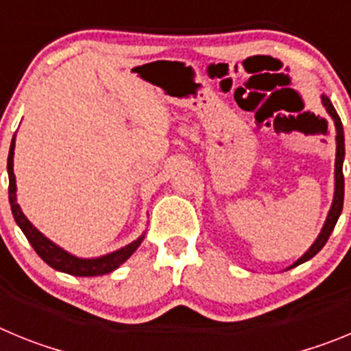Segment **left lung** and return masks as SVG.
<instances>
[{"label":"left lung","mask_w":351,"mask_h":351,"mask_svg":"<svg viewBox=\"0 0 351 351\" xmlns=\"http://www.w3.org/2000/svg\"><path fill=\"white\" fill-rule=\"evenodd\" d=\"M322 104L324 107L327 108L328 116L334 119V126H336V170H334V178H336V190H334V200H332V207L328 210V216L325 219V225L322 228L320 235L316 237V241L313 243V246L309 247L299 260H297L291 267H295V265H300V263L308 262L309 258L318 253L322 247L325 246V243L328 241L330 234H332L334 226H336L337 219H339V214L343 210V200H345V176H343V160H345V133H343V123H341L339 116H337L336 108L334 105L330 104L327 96L322 95Z\"/></svg>","instance_id":"left-lung-1"}]
</instances>
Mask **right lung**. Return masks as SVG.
I'll use <instances>...</instances> for the list:
<instances>
[{
  "mask_svg": "<svg viewBox=\"0 0 351 351\" xmlns=\"http://www.w3.org/2000/svg\"><path fill=\"white\" fill-rule=\"evenodd\" d=\"M14 149H15V137L12 138L10 144V153H8V163H6V169H8V200H10L12 214H14V219L17 221V225L21 226V230L24 232L26 239L29 241V244L33 246V250L38 253L40 258L45 263H49L52 269L61 272H66L71 276H104L108 272L116 271L121 263H125L130 256L137 251V247L141 246V243L144 241V235L130 243L128 246L121 247V250L112 251L108 255L98 256V258H77V256L70 255L68 251H64L63 247H60L58 244H54L52 241H49L42 232H38L35 226L31 225L29 219L24 216V213L21 210L17 204V186H15V176H14Z\"/></svg>",
  "mask_w": 351,
  "mask_h": 351,
  "instance_id": "add662e5",
  "label": "right lung"
}]
</instances>
